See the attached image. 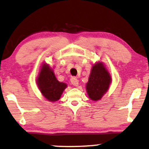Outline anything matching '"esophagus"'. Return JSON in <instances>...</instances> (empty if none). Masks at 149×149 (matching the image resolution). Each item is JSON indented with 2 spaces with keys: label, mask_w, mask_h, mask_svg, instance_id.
Listing matches in <instances>:
<instances>
[{
  "label": "esophagus",
  "mask_w": 149,
  "mask_h": 149,
  "mask_svg": "<svg viewBox=\"0 0 149 149\" xmlns=\"http://www.w3.org/2000/svg\"><path fill=\"white\" fill-rule=\"evenodd\" d=\"M70 81L74 86L77 87L79 85V80L76 78V77H72V78L70 79Z\"/></svg>",
  "instance_id": "esophagus-1"
}]
</instances>
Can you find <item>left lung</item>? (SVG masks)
I'll list each match as a JSON object with an SVG mask.
<instances>
[{"label":"left lung","instance_id":"1","mask_svg":"<svg viewBox=\"0 0 149 149\" xmlns=\"http://www.w3.org/2000/svg\"><path fill=\"white\" fill-rule=\"evenodd\" d=\"M112 81L111 74L102 62H98L91 68L86 90L88 96L93 101L100 100L109 90Z\"/></svg>","mask_w":149,"mask_h":149}]
</instances>
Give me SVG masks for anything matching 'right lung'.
Returning a JSON list of instances; mask_svg holds the SVG:
<instances>
[{
  "label": "right lung",
  "mask_w": 149,
  "mask_h": 149,
  "mask_svg": "<svg viewBox=\"0 0 149 149\" xmlns=\"http://www.w3.org/2000/svg\"><path fill=\"white\" fill-rule=\"evenodd\" d=\"M36 82L42 95L49 102H56L60 98L67 85L56 79L49 65L43 63L41 65Z\"/></svg>",
  "instance_id": "add662e5"
}]
</instances>
